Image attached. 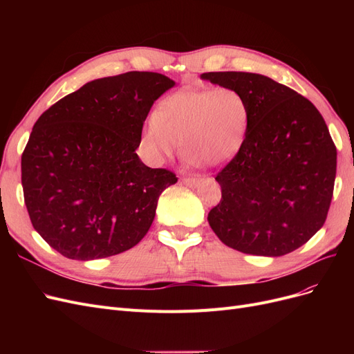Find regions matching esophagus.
I'll use <instances>...</instances> for the list:
<instances>
[{
  "label": "esophagus",
  "instance_id": "esophagus-1",
  "mask_svg": "<svg viewBox=\"0 0 354 354\" xmlns=\"http://www.w3.org/2000/svg\"><path fill=\"white\" fill-rule=\"evenodd\" d=\"M199 178H196V177H185L183 178V183L186 185V186H189V187H195V186H198L199 185Z\"/></svg>",
  "mask_w": 354,
  "mask_h": 354
}]
</instances>
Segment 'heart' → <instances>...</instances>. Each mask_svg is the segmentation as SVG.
I'll return each instance as SVG.
<instances>
[{
    "label": "heart",
    "mask_w": 354,
    "mask_h": 354,
    "mask_svg": "<svg viewBox=\"0 0 354 354\" xmlns=\"http://www.w3.org/2000/svg\"><path fill=\"white\" fill-rule=\"evenodd\" d=\"M248 125L250 104L238 90L180 91L147 121L142 146L153 164H162L180 146L189 162L217 167L239 152Z\"/></svg>",
    "instance_id": "1"
}]
</instances>
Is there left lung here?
<instances>
[{
    "label": "left lung",
    "mask_w": 354,
    "mask_h": 354,
    "mask_svg": "<svg viewBox=\"0 0 354 354\" xmlns=\"http://www.w3.org/2000/svg\"><path fill=\"white\" fill-rule=\"evenodd\" d=\"M250 104L245 140L217 174L221 201L208 223L243 254L281 257L324 226L337 174V147L315 104L260 73L207 72Z\"/></svg>",
    "instance_id": "left-lung-1"
}]
</instances>
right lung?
Segmentation results:
<instances>
[{
	"instance_id": "obj_1",
	"label": "right lung",
	"mask_w": 354,
	"mask_h": 354,
	"mask_svg": "<svg viewBox=\"0 0 354 354\" xmlns=\"http://www.w3.org/2000/svg\"><path fill=\"white\" fill-rule=\"evenodd\" d=\"M176 82L156 72L94 80L35 122L22 155L32 226L71 260H99L140 242L159 195L177 183L146 167L136 149L155 100Z\"/></svg>"
}]
</instances>
